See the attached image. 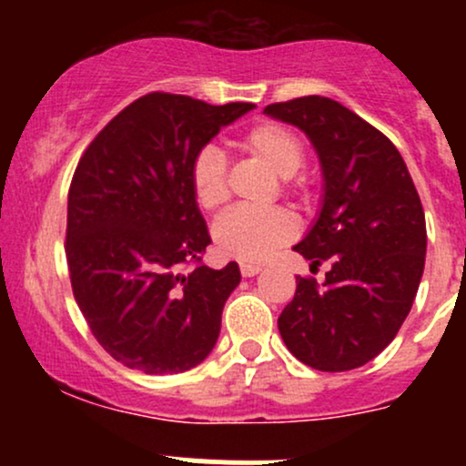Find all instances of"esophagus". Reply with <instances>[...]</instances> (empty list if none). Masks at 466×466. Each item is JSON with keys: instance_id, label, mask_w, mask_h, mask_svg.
<instances>
[{"instance_id": "1", "label": "esophagus", "mask_w": 466, "mask_h": 466, "mask_svg": "<svg viewBox=\"0 0 466 466\" xmlns=\"http://www.w3.org/2000/svg\"><path fill=\"white\" fill-rule=\"evenodd\" d=\"M263 269V267L260 265H249V263H240V274H243L245 278H251V276H256L258 274V271Z\"/></svg>"}]
</instances>
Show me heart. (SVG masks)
Wrapping results in <instances>:
<instances>
[{
  "label": "heart",
  "mask_w": 466,
  "mask_h": 466,
  "mask_svg": "<svg viewBox=\"0 0 466 466\" xmlns=\"http://www.w3.org/2000/svg\"><path fill=\"white\" fill-rule=\"evenodd\" d=\"M240 151L263 162L282 179L285 195L307 201V181L296 177L304 164V144L285 125L260 122L238 137ZM190 188L203 210H217L228 199L226 157L215 147L201 148L190 164ZM296 234V223L285 210H232L212 228L215 248L223 258L240 263H263Z\"/></svg>",
  "instance_id": "1"
}]
</instances>
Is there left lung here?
I'll return each mask as SVG.
<instances>
[{
  "label": "left lung",
  "mask_w": 466,
  "mask_h": 466,
  "mask_svg": "<svg viewBox=\"0 0 466 466\" xmlns=\"http://www.w3.org/2000/svg\"><path fill=\"white\" fill-rule=\"evenodd\" d=\"M265 114L307 133L324 195L298 254L329 260L326 280L296 278L278 330L296 360L322 372L360 368L399 333L419 291L427 229L420 197L392 142L337 100L304 96Z\"/></svg>",
  "instance_id": "left-lung-1"
}]
</instances>
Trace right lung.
I'll list each match as a JSON object with an SVG mask.
<instances>
[{
  "label": "right lung",
  "mask_w": 466,
  "mask_h": 466,
  "mask_svg": "<svg viewBox=\"0 0 466 466\" xmlns=\"http://www.w3.org/2000/svg\"><path fill=\"white\" fill-rule=\"evenodd\" d=\"M254 106L147 94L80 157L67 195L69 280L98 344L127 368L177 374L215 349L240 271L237 263L201 265L212 240L192 195L190 164ZM184 264L196 267L184 275Z\"/></svg>",
  "instance_id": "1"
}]
</instances>
